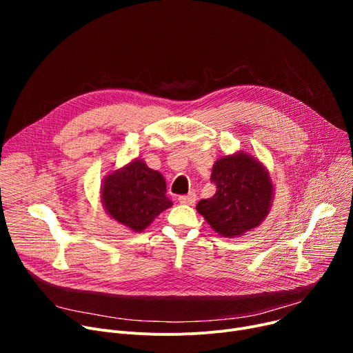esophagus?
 Segmentation results:
<instances>
[{"instance_id": "esophagus-1", "label": "esophagus", "mask_w": 353, "mask_h": 353, "mask_svg": "<svg viewBox=\"0 0 353 353\" xmlns=\"http://www.w3.org/2000/svg\"><path fill=\"white\" fill-rule=\"evenodd\" d=\"M197 200V196L196 193H189L186 196H180L179 197V201L183 203V205H189V206H194V203Z\"/></svg>"}]
</instances>
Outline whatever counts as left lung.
<instances>
[{
  "instance_id": "obj_1",
  "label": "left lung",
  "mask_w": 353,
  "mask_h": 353,
  "mask_svg": "<svg viewBox=\"0 0 353 353\" xmlns=\"http://www.w3.org/2000/svg\"><path fill=\"white\" fill-rule=\"evenodd\" d=\"M216 193L197 203L196 210L223 237L256 229L270 212L273 183L266 167L245 152L221 156L212 169Z\"/></svg>"
}]
</instances>
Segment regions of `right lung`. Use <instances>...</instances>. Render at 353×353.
<instances>
[{"instance_id": "add662e5", "label": "right lung", "mask_w": 353, "mask_h": 353, "mask_svg": "<svg viewBox=\"0 0 353 353\" xmlns=\"http://www.w3.org/2000/svg\"><path fill=\"white\" fill-rule=\"evenodd\" d=\"M100 193L107 214L136 233L147 229L161 212L173 206L165 196L164 177L141 159L108 173Z\"/></svg>"}]
</instances>
